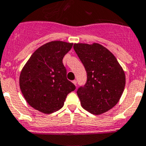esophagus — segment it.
<instances>
[{"label": "esophagus", "mask_w": 146, "mask_h": 146, "mask_svg": "<svg viewBox=\"0 0 146 146\" xmlns=\"http://www.w3.org/2000/svg\"><path fill=\"white\" fill-rule=\"evenodd\" d=\"M72 82H73V83L75 85V86H76V84H77V81H76V80H73V81H72Z\"/></svg>", "instance_id": "esophagus-1"}]
</instances>
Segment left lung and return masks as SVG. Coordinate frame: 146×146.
<instances>
[{
  "instance_id": "obj_1",
  "label": "left lung",
  "mask_w": 146,
  "mask_h": 146,
  "mask_svg": "<svg viewBox=\"0 0 146 146\" xmlns=\"http://www.w3.org/2000/svg\"><path fill=\"white\" fill-rule=\"evenodd\" d=\"M76 54L87 73V81L77 90L81 106L94 115L107 112L123 93L125 76L116 58L98 43H75Z\"/></svg>"
}]
</instances>
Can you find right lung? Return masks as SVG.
<instances>
[{"label": "right lung", "instance_id": "right-lung-1", "mask_svg": "<svg viewBox=\"0 0 146 146\" xmlns=\"http://www.w3.org/2000/svg\"><path fill=\"white\" fill-rule=\"evenodd\" d=\"M73 43L56 40L35 50L21 70L19 83L27 103L35 110L49 114L64 105L67 95L76 89L66 77L63 63Z\"/></svg>", "mask_w": 146, "mask_h": 146}]
</instances>
